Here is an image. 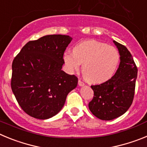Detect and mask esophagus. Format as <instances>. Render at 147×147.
<instances>
[{
    "label": "esophagus",
    "instance_id": "esophagus-1",
    "mask_svg": "<svg viewBox=\"0 0 147 147\" xmlns=\"http://www.w3.org/2000/svg\"><path fill=\"white\" fill-rule=\"evenodd\" d=\"M78 85H80V86H84L85 85V82H83L81 80H79V81H78Z\"/></svg>",
    "mask_w": 147,
    "mask_h": 147
}]
</instances>
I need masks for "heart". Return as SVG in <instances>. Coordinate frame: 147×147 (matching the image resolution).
<instances>
[{
    "label": "heart",
    "instance_id": "heart-1",
    "mask_svg": "<svg viewBox=\"0 0 147 147\" xmlns=\"http://www.w3.org/2000/svg\"><path fill=\"white\" fill-rule=\"evenodd\" d=\"M73 52L65 51L63 61L68 72L79 70L89 82L100 84L108 81L115 74L120 62L117 49L97 40H90L76 45Z\"/></svg>",
    "mask_w": 147,
    "mask_h": 147
}]
</instances>
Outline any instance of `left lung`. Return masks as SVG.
<instances>
[{"label": "left lung", "instance_id": "left-lung-1", "mask_svg": "<svg viewBox=\"0 0 147 147\" xmlns=\"http://www.w3.org/2000/svg\"><path fill=\"white\" fill-rule=\"evenodd\" d=\"M120 54V64L110 80L91 85L94 96L89 102L90 112L98 119L110 121L125 113L134 98L138 68L126 46L113 40Z\"/></svg>", "mask_w": 147, "mask_h": 147}]
</instances>
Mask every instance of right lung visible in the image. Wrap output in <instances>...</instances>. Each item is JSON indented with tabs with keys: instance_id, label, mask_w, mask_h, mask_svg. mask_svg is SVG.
Instances as JSON below:
<instances>
[{
	"instance_id": "1",
	"label": "right lung",
	"mask_w": 147,
	"mask_h": 147,
	"mask_svg": "<svg viewBox=\"0 0 147 147\" xmlns=\"http://www.w3.org/2000/svg\"><path fill=\"white\" fill-rule=\"evenodd\" d=\"M72 40L68 35H46L27 42L12 62L11 88L28 115L47 119L64 106L78 78L62 71L63 54Z\"/></svg>"
}]
</instances>
